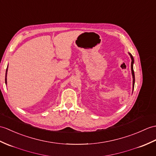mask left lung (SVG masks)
I'll list each match as a JSON object with an SVG mask.
<instances>
[{
  "label": "left lung",
  "instance_id": "obj_1",
  "mask_svg": "<svg viewBox=\"0 0 156 156\" xmlns=\"http://www.w3.org/2000/svg\"><path fill=\"white\" fill-rule=\"evenodd\" d=\"M130 56H131V59H132V63H131V69H132V74L133 76V88H134V83H135V76H134V72H133V56L129 54Z\"/></svg>",
  "mask_w": 156,
  "mask_h": 156
}]
</instances>
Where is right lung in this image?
<instances>
[{
	"mask_svg": "<svg viewBox=\"0 0 156 156\" xmlns=\"http://www.w3.org/2000/svg\"><path fill=\"white\" fill-rule=\"evenodd\" d=\"M6 72H7V69H6ZM5 83H6V78H5Z\"/></svg>",
	"mask_w": 156,
	"mask_h": 156,
	"instance_id": "right-lung-1",
	"label": "right lung"
}]
</instances>
